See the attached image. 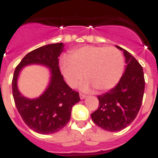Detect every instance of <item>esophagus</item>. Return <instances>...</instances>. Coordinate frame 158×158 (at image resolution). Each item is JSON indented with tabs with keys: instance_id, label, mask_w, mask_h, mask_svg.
I'll use <instances>...</instances> for the list:
<instances>
[{
	"instance_id": "obj_1",
	"label": "esophagus",
	"mask_w": 158,
	"mask_h": 158,
	"mask_svg": "<svg viewBox=\"0 0 158 158\" xmlns=\"http://www.w3.org/2000/svg\"><path fill=\"white\" fill-rule=\"evenodd\" d=\"M79 97H80V98L81 99H84V98H86V97H87V96L85 95V94H79Z\"/></svg>"
}]
</instances>
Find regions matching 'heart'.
I'll list each match as a JSON object with an SVG mask.
<instances>
[{
	"instance_id": "obj_1",
	"label": "heart",
	"mask_w": 158,
	"mask_h": 158,
	"mask_svg": "<svg viewBox=\"0 0 158 158\" xmlns=\"http://www.w3.org/2000/svg\"><path fill=\"white\" fill-rule=\"evenodd\" d=\"M123 68V56L114 47H83L75 51L69 60L64 59L60 64L61 73L70 87H76L84 74L87 79L81 84L84 90L112 88L120 79Z\"/></svg>"
}]
</instances>
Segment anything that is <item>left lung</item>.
I'll return each instance as SVG.
<instances>
[{"mask_svg": "<svg viewBox=\"0 0 158 158\" xmlns=\"http://www.w3.org/2000/svg\"><path fill=\"white\" fill-rule=\"evenodd\" d=\"M123 51L127 64L118 84L108 92L98 96L99 106L90 114L93 122L100 128L116 132L128 127L137 117L145 90L142 67L127 50Z\"/></svg>", "mask_w": 158, "mask_h": 158, "instance_id": "1", "label": "left lung"}]
</instances>
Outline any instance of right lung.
<instances>
[{
	"instance_id": "right-lung-1",
	"label": "right lung",
	"mask_w": 158,
	"mask_h": 158,
	"mask_svg": "<svg viewBox=\"0 0 158 158\" xmlns=\"http://www.w3.org/2000/svg\"><path fill=\"white\" fill-rule=\"evenodd\" d=\"M63 43L51 44L31 51L22 59L13 75L12 87L16 109L31 130L40 134L58 132L69 122L72 106L79 102V92L68 86L59 68V56ZM32 64L43 65L50 70V81L38 98L24 97L19 90L17 80L21 69Z\"/></svg>"
}]
</instances>
